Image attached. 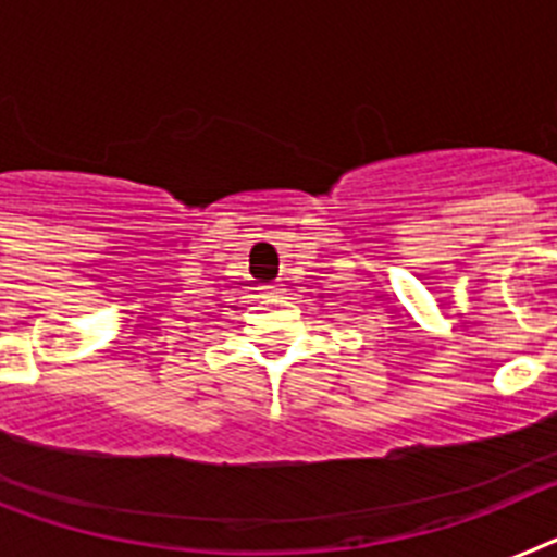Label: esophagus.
I'll use <instances>...</instances> for the list:
<instances>
[{
    "label": "esophagus",
    "instance_id": "obj_1",
    "mask_svg": "<svg viewBox=\"0 0 557 557\" xmlns=\"http://www.w3.org/2000/svg\"><path fill=\"white\" fill-rule=\"evenodd\" d=\"M273 293H278V289H273Z\"/></svg>",
    "mask_w": 557,
    "mask_h": 557
}]
</instances>
